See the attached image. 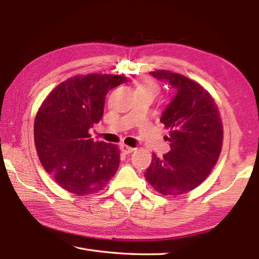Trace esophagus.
I'll use <instances>...</instances> for the list:
<instances>
[{
  "mask_svg": "<svg viewBox=\"0 0 259 259\" xmlns=\"http://www.w3.org/2000/svg\"><path fill=\"white\" fill-rule=\"evenodd\" d=\"M120 149H121V151H122L123 153H125V155H128V153H131V152L135 150V148L129 147V146H126V145H121L120 146Z\"/></svg>",
  "mask_w": 259,
  "mask_h": 259,
  "instance_id": "esophagus-1",
  "label": "esophagus"
}]
</instances>
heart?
<instances>
[{
  "label": "heart",
  "mask_w": 259,
  "mask_h": 259,
  "mask_svg": "<svg viewBox=\"0 0 259 259\" xmlns=\"http://www.w3.org/2000/svg\"><path fill=\"white\" fill-rule=\"evenodd\" d=\"M137 90H150V91L156 93L157 92V85L150 80H145L144 82H141V83L138 85Z\"/></svg>",
  "instance_id": "b5f03b06"
}]
</instances>
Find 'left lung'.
<instances>
[{"label": "left lung", "instance_id": "8db88e82", "mask_svg": "<svg viewBox=\"0 0 259 259\" xmlns=\"http://www.w3.org/2000/svg\"><path fill=\"white\" fill-rule=\"evenodd\" d=\"M150 74L176 90L160 121L169 129V152L152 155L145 178L162 195L186 194L211 172L223 146V123L211 96L186 76L159 70Z\"/></svg>", "mask_w": 259, "mask_h": 259}]
</instances>
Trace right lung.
Returning a JSON list of instances; mask_svg holds the SVG:
<instances>
[{
    "label": "right lung",
    "instance_id": "right-lung-1",
    "mask_svg": "<svg viewBox=\"0 0 259 259\" xmlns=\"http://www.w3.org/2000/svg\"><path fill=\"white\" fill-rule=\"evenodd\" d=\"M123 75H75L43 101L34 121V142L46 171L59 186L79 196L102 190L120 162L118 146L95 141L89 134L101 120L109 90Z\"/></svg>",
    "mask_w": 259,
    "mask_h": 259
}]
</instances>
